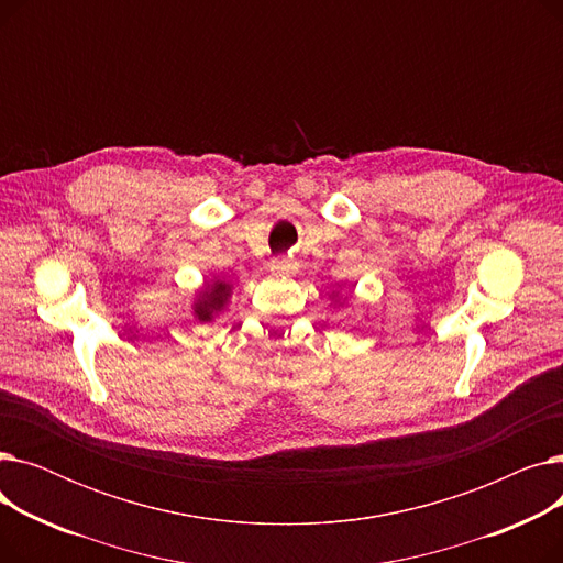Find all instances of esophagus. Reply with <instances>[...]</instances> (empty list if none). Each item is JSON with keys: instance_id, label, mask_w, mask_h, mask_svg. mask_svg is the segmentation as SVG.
<instances>
[{"instance_id": "34e87169", "label": "esophagus", "mask_w": 563, "mask_h": 563, "mask_svg": "<svg viewBox=\"0 0 563 563\" xmlns=\"http://www.w3.org/2000/svg\"><path fill=\"white\" fill-rule=\"evenodd\" d=\"M287 269H289V264H287V260H283V257H274V260L269 262V272L276 274V276L287 274Z\"/></svg>"}]
</instances>
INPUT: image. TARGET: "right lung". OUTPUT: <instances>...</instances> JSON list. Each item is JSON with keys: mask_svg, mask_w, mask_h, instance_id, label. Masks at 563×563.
I'll list each match as a JSON object with an SVG mask.
<instances>
[{"mask_svg": "<svg viewBox=\"0 0 563 563\" xmlns=\"http://www.w3.org/2000/svg\"><path fill=\"white\" fill-rule=\"evenodd\" d=\"M232 285L225 280L205 283L194 299V317L198 321H212L230 301Z\"/></svg>", "mask_w": 563, "mask_h": 563, "instance_id": "obj_1", "label": "right lung"}]
</instances>
